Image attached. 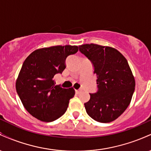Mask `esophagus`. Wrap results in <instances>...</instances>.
<instances>
[{"instance_id":"1","label":"esophagus","mask_w":151,"mask_h":151,"mask_svg":"<svg viewBox=\"0 0 151 151\" xmlns=\"http://www.w3.org/2000/svg\"><path fill=\"white\" fill-rule=\"evenodd\" d=\"M81 91H82V90L81 89H78V90H76L75 92H76V93H77V94H79V93H80Z\"/></svg>"}]
</instances>
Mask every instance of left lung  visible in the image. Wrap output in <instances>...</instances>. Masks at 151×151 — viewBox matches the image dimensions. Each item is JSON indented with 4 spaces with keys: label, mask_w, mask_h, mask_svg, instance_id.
Wrapping results in <instances>:
<instances>
[{
    "label": "left lung",
    "mask_w": 151,
    "mask_h": 151,
    "mask_svg": "<svg viewBox=\"0 0 151 151\" xmlns=\"http://www.w3.org/2000/svg\"><path fill=\"white\" fill-rule=\"evenodd\" d=\"M79 49L93 64L97 77L98 91L84 104L86 113L99 122H111L125 111L134 92L136 82L127 60L108 46L91 43Z\"/></svg>",
    "instance_id": "1"
}]
</instances>
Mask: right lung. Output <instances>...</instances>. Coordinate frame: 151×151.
<instances>
[{
  "instance_id": "add662e5",
  "label": "right lung",
  "mask_w": 151,
  "mask_h": 151,
  "mask_svg": "<svg viewBox=\"0 0 151 151\" xmlns=\"http://www.w3.org/2000/svg\"><path fill=\"white\" fill-rule=\"evenodd\" d=\"M77 51L76 45L41 48L24 61L15 87L24 107L38 120L51 122L67 111L75 91L55 85L54 77L65 69L66 58Z\"/></svg>"
}]
</instances>
